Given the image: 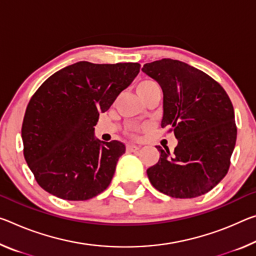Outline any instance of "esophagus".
<instances>
[{
	"label": "esophagus",
	"mask_w": 256,
	"mask_h": 256,
	"mask_svg": "<svg viewBox=\"0 0 256 256\" xmlns=\"http://www.w3.org/2000/svg\"><path fill=\"white\" fill-rule=\"evenodd\" d=\"M140 147L139 146H136V144H128V146H126V150L128 152H136L138 149H139Z\"/></svg>",
	"instance_id": "obj_1"
}]
</instances>
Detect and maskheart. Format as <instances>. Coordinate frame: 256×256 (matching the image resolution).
I'll return each instance as SVG.
<instances>
[{
  "instance_id": "obj_1",
  "label": "heart",
  "mask_w": 256,
  "mask_h": 256,
  "mask_svg": "<svg viewBox=\"0 0 256 256\" xmlns=\"http://www.w3.org/2000/svg\"><path fill=\"white\" fill-rule=\"evenodd\" d=\"M157 86V83L154 82L152 80H141V82L138 84L136 86V91H138V94L139 96H142L144 93H146L147 91H149L150 88ZM138 130L139 128L136 126V125H132V126H130V132L132 133V134H134V133L138 132Z\"/></svg>"
}]
</instances>
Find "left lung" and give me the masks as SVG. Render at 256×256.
<instances>
[{
  "label": "left lung",
  "instance_id": "obj_1",
  "mask_svg": "<svg viewBox=\"0 0 256 256\" xmlns=\"http://www.w3.org/2000/svg\"><path fill=\"white\" fill-rule=\"evenodd\" d=\"M142 72L163 90L162 128L178 139L173 152L157 146V163L147 170L150 184L174 198H194L212 190L228 173L237 128L230 98L212 77L190 64L162 59Z\"/></svg>",
  "mask_w": 256,
  "mask_h": 256
}]
</instances>
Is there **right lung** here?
I'll return each mask as SVG.
<instances>
[{
	"instance_id": "1",
	"label": "right lung",
	"mask_w": 256,
	"mask_h": 256,
	"mask_svg": "<svg viewBox=\"0 0 256 256\" xmlns=\"http://www.w3.org/2000/svg\"><path fill=\"white\" fill-rule=\"evenodd\" d=\"M140 72V64L80 62L54 72L32 96L24 117V156L35 180L66 200L107 189L125 144L94 138L107 112Z\"/></svg>"
}]
</instances>
